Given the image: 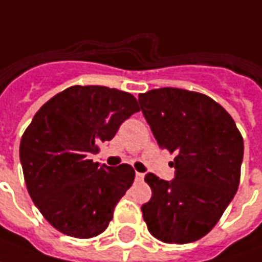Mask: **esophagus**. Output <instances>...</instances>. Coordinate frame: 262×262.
Segmentation results:
<instances>
[{
	"label": "esophagus",
	"instance_id": "obj_1",
	"mask_svg": "<svg viewBox=\"0 0 262 262\" xmlns=\"http://www.w3.org/2000/svg\"><path fill=\"white\" fill-rule=\"evenodd\" d=\"M144 174L143 173H139V171H136V179L137 180H143Z\"/></svg>",
	"mask_w": 262,
	"mask_h": 262
}]
</instances>
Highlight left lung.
Segmentation results:
<instances>
[{
	"instance_id": "obj_1",
	"label": "left lung",
	"mask_w": 262,
	"mask_h": 262,
	"mask_svg": "<svg viewBox=\"0 0 262 262\" xmlns=\"http://www.w3.org/2000/svg\"><path fill=\"white\" fill-rule=\"evenodd\" d=\"M139 103L162 149L174 153L176 179L144 177L151 199L142 206L147 230L167 244L203 238L237 193L244 140L234 119L207 95L160 88Z\"/></svg>"
}]
</instances>
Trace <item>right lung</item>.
<instances>
[{"label":"right lung","mask_w":262,"mask_h":262,"mask_svg":"<svg viewBox=\"0 0 262 262\" xmlns=\"http://www.w3.org/2000/svg\"><path fill=\"white\" fill-rule=\"evenodd\" d=\"M139 111L129 92L75 85L35 113L21 137L19 159L31 199L58 231L92 238L107 228L135 170L130 164L99 166L88 156Z\"/></svg>","instance_id":"obj_1"}]
</instances>
